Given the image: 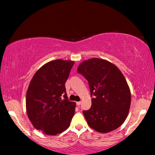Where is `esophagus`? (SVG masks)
Instances as JSON below:
<instances>
[{"label":"esophagus","instance_id":"1","mask_svg":"<svg viewBox=\"0 0 155 155\" xmlns=\"http://www.w3.org/2000/svg\"><path fill=\"white\" fill-rule=\"evenodd\" d=\"M81 104V101H79V102H77V104L78 106H79Z\"/></svg>","mask_w":155,"mask_h":155}]
</instances>
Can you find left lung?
Listing matches in <instances>:
<instances>
[{"label":"left lung","mask_w":155,"mask_h":155,"mask_svg":"<svg viewBox=\"0 0 155 155\" xmlns=\"http://www.w3.org/2000/svg\"><path fill=\"white\" fill-rule=\"evenodd\" d=\"M77 72L88 81L92 104L84 111L88 126L100 133L118 128L128 116L130 88L118 67L107 60L92 58L81 63Z\"/></svg>","instance_id":"obj_1"}]
</instances>
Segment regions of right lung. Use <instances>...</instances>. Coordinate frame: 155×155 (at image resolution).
Instances as JSON below:
<instances>
[{"mask_svg":"<svg viewBox=\"0 0 155 155\" xmlns=\"http://www.w3.org/2000/svg\"><path fill=\"white\" fill-rule=\"evenodd\" d=\"M74 63L51 61L35 73L30 82L26 97L27 113L34 127L43 134L55 136L70 125L76 103L68 100L64 84Z\"/></svg>","mask_w":155,"mask_h":155,"instance_id":"right-lung-1","label":"right lung"}]
</instances>
